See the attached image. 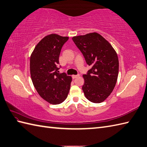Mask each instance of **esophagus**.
I'll return each mask as SVG.
<instances>
[{
	"instance_id": "obj_1",
	"label": "esophagus",
	"mask_w": 147,
	"mask_h": 147,
	"mask_svg": "<svg viewBox=\"0 0 147 147\" xmlns=\"http://www.w3.org/2000/svg\"><path fill=\"white\" fill-rule=\"evenodd\" d=\"M79 76H80L79 74H78V75H73L72 78H73V79H74V78H76L77 77H78Z\"/></svg>"
}]
</instances>
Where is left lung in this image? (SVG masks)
Segmentation results:
<instances>
[{"label": "left lung", "instance_id": "obj_1", "mask_svg": "<svg viewBox=\"0 0 147 147\" xmlns=\"http://www.w3.org/2000/svg\"><path fill=\"white\" fill-rule=\"evenodd\" d=\"M91 68L83 75L82 89L88 100L94 103L104 101L117 83L119 61L117 53L107 39L97 32L74 36L72 38Z\"/></svg>", "mask_w": 147, "mask_h": 147}]
</instances>
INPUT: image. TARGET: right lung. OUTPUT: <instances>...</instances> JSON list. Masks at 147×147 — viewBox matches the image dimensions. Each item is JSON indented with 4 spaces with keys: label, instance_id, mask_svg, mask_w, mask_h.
<instances>
[{
    "label": "right lung",
    "instance_id": "1",
    "mask_svg": "<svg viewBox=\"0 0 147 147\" xmlns=\"http://www.w3.org/2000/svg\"><path fill=\"white\" fill-rule=\"evenodd\" d=\"M68 39L57 34L47 35L37 43L30 57L34 86L40 97L53 105L66 100L72 81L71 76L57 72L61 48Z\"/></svg>",
    "mask_w": 147,
    "mask_h": 147
}]
</instances>
